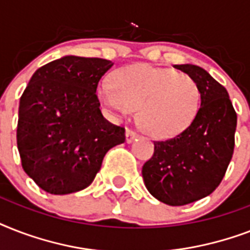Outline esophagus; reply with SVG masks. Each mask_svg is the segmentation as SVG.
<instances>
[{"instance_id": "esophagus-1", "label": "esophagus", "mask_w": 250, "mask_h": 250, "mask_svg": "<svg viewBox=\"0 0 250 250\" xmlns=\"http://www.w3.org/2000/svg\"><path fill=\"white\" fill-rule=\"evenodd\" d=\"M136 137H137V133L135 132L133 129H127V131H125V141H127L128 144L129 143H132Z\"/></svg>"}]
</instances>
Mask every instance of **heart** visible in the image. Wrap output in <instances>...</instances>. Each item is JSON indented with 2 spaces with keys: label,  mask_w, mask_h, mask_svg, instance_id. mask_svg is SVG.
<instances>
[{
  "label": "heart",
  "mask_w": 250,
  "mask_h": 250,
  "mask_svg": "<svg viewBox=\"0 0 250 250\" xmlns=\"http://www.w3.org/2000/svg\"><path fill=\"white\" fill-rule=\"evenodd\" d=\"M105 82L98 89L102 105L113 117L128 115L137 109L143 129L158 139L182 133L190 125L200 107L197 83L184 72L149 64H132Z\"/></svg>",
  "instance_id": "heart-1"
}]
</instances>
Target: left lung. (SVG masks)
Listing matches in <instances>:
<instances>
[{
  "mask_svg": "<svg viewBox=\"0 0 250 250\" xmlns=\"http://www.w3.org/2000/svg\"><path fill=\"white\" fill-rule=\"evenodd\" d=\"M197 83L200 107L194 121L172 139L154 141V153L143 166L145 187L153 197L182 206L215 190L232 158L237 115L229 92L194 64H175Z\"/></svg>",
  "mask_w": 250,
  "mask_h": 250,
  "instance_id": "1",
  "label": "left lung"
}]
</instances>
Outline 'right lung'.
Returning a JSON list of instances; mask_svg holds the SVG:
<instances>
[{"label": "right lung", "mask_w": 250, "mask_h": 250, "mask_svg": "<svg viewBox=\"0 0 250 250\" xmlns=\"http://www.w3.org/2000/svg\"><path fill=\"white\" fill-rule=\"evenodd\" d=\"M102 58L66 56L36 70L19 102L17 144L25 174L52 194L93 182L125 128L100 110L98 82L113 67Z\"/></svg>", "instance_id": "1"}]
</instances>
